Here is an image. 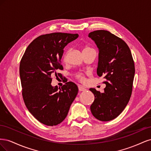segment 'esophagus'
<instances>
[{
    "label": "esophagus",
    "instance_id": "esophagus-1",
    "mask_svg": "<svg viewBox=\"0 0 151 151\" xmlns=\"http://www.w3.org/2000/svg\"><path fill=\"white\" fill-rule=\"evenodd\" d=\"M78 88H79V91H84L86 90V89L84 88V87L82 86H78Z\"/></svg>",
    "mask_w": 151,
    "mask_h": 151
}]
</instances>
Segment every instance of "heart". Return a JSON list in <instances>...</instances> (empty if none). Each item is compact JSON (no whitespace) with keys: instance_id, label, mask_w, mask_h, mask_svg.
I'll return each mask as SVG.
<instances>
[{"instance_id":"1","label":"heart","mask_w":151,"mask_h":151,"mask_svg":"<svg viewBox=\"0 0 151 151\" xmlns=\"http://www.w3.org/2000/svg\"><path fill=\"white\" fill-rule=\"evenodd\" d=\"M93 49L92 48H91L88 46H86L83 48V52H88V51H89V50H93ZM69 53H70V50H67V51L64 53V54H63V57H62V60L63 62L64 63H66L68 61V55H69ZM76 78L79 80L80 81H84V76L83 74H81V73H78V74H77L76 76Z\"/></svg>"}]
</instances>
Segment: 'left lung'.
Here are the masks:
<instances>
[{
	"label": "left lung",
	"mask_w": 151,
	"mask_h": 151,
	"mask_svg": "<svg viewBox=\"0 0 151 151\" xmlns=\"http://www.w3.org/2000/svg\"><path fill=\"white\" fill-rule=\"evenodd\" d=\"M88 36L99 48L97 74L103 76V83L106 84L103 93L89 89L94 95L91 111L100 121H110L123 111L131 97L135 74L134 59L127 44L110 32L96 30Z\"/></svg>",
	"instance_id": "8db88e82"
}]
</instances>
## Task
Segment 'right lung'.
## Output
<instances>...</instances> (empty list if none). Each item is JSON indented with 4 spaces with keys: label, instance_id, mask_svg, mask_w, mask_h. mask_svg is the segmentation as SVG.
Instances as JSON below:
<instances>
[{
    "label": "right lung",
    "instance_id": "1",
    "mask_svg": "<svg viewBox=\"0 0 151 151\" xmlns=\"http://www.w3.org/2000/svg\"><path fill=\"white\" fill-rule=\"evenodd\" d=\"M78 34L53 33L35 39L22 56L19 65L22 95L26 106L36 120L57 125L66 118L78 88L67 82L61 88L51 85L53 76L62 77L60 60L66 45Z\"/></svg>",
    "mask_w": 151,
    "mask_h": 151
}]
</instances>
